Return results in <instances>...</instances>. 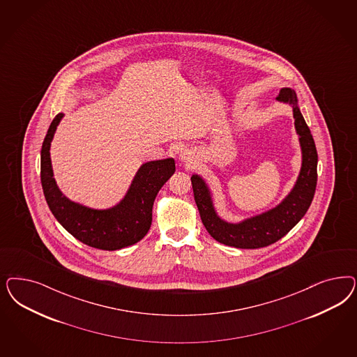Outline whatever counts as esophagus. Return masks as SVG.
<instances>
[{
    "label": "esophagus",
    "mask_w": 357,
    "mask_h": 357,
    "mask_svg": "<svg viewBox=\"0 0 357 357\" xmlns=\"http://www.w3.org/2000/svg\"><path fill=\"white\" fill-rule=\"evenodd\" d=\"M180 160L184 162H190L192 161V153L189 151L184 150L180 153Z\"/></svg>",
    "instance_id": "34e87169"
}]
</instances>
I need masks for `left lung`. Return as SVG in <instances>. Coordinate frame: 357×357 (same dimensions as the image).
<instances>
[{"label":"left lung","mask_w":357,"mask_h":357,"mask_svg":"<svg viewBox=\"0 0 357 357\" xmlns=\"http://www.w3.org/2000/svg\"><path fill=\"white\" fill-rule=\"evenodd\" d=\"M276 100L290 105L293 109L294 126L302 152V164L297 181L288 196L276 207L242 222L231 223L219 217L206 181L199 174H193L190 178L197 207L205 229L217 242L225 245L255 250L276 243L303 218L314 198L318 177V153L310 128L301 114L298 98L293 89L281 88Z\"/></svg>","instance_id":"8db88e82"}]
</instances>
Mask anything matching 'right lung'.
<instances>
[{"label":"right lung","mask_w":357,"mask_h":357,"mask_svg":"<svg viewBox=\"0 0 357 357\" xmlns=\"http://www.w3.org/2000/svg\"><path fill=\"white\" fill-rule=\"evenodd\" d=\"M63 113L47 131L40 151V181L47 205L59 223L81 243L105 251H115L142 241L152 222V206L161 186L176 171L172 158L140 165L126 196L110 208H92L70 201L54 178L50 149Z\"/></svg>","instance_id":"obj_1"}]
</instances>
